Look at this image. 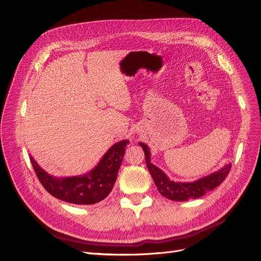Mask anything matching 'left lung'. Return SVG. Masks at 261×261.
Instances as JSON below:
<instances>
[{
    "instance_id": "obj_1",
    "label": "left lung",
    "mask_w": 261,
    "mask_h": 261,
    "mask_svg": "<svg viewBox=\"0 0 261 261\" xmlns=\"http://www.w3.org/2000/svg\"><path fill=\"white\" fill-rule=\"evenodd\" d=\"M139 145L143 147L147 168L153 178L158 191L162 196L174 201H186L188 199H196L201 197L222 183L231 170V164H228L220 171L198 180L192 181V183H178V181L170 180L159 168L150 162V151L147 145L141 143H139Z\"/></svg>"
}]
</instances>
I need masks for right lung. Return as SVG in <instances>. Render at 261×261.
<instances>
[{
	"mask_svg": "<svg viewBox=\"0 0 261 261\" xmlns=\"http://www.w3.org/2000/svg\"><path fill=\"white\" fill-rule=\"evenodd\" d=\"M128 140L118 141L110 148L93 170L85 175L54 177L43 171L30 156L40 183L55 198L75 204H93L111 193Z\"/></svg>",
	"mask_w": 261,
	"mask_h": 261,
	"instance_id": "obj_1",
	"label": "right lung"
}]
</instances>
